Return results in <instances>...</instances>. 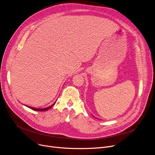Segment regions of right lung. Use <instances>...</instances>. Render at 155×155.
I'll list each match as a JSON object with an SVG mask.
<instances>
[{
  "mask_svg": "<svg viewBox=\"0 0 155 155\" xmlns=\"http://www.w3.org/2000/svg\"><path fill=\"white\" fill-rule=\"evenodd\" d=\"M56 103V102L53 104V105H51V106H50V107H46V108H43V109H38V108H34V107H29V106H27V107H29L30 109H32V110H36V111H45V110H48L49 109H50V108H51L53 105H54V104Z\"/></svg>",
  "mask_w": 155,
  "mask_h": 155,
  "instance_id": "add662e5",
  "label": "right lung"
}]
</instances>
